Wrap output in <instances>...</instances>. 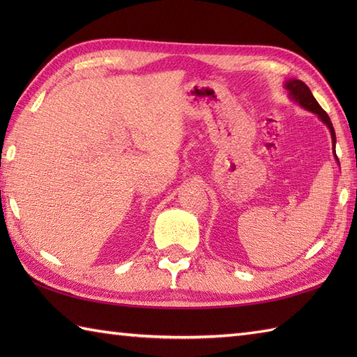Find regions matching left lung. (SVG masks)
<instances>
[{
  "mask_svg": "<svg viewBox=\"0 0 357 357\" xmlns=\"http://www.w3.org/2000/svg\"><path fill=\"white\" fill-rule=\"evenodd\" d=\"M285 89L290 92V95L293 96L294 101H298L302 107L316 113L317 116H319L325 124L328 126L330 132H331V139H333V149H335V144H336V133H335V128H333V124L330 121V116L327 115V112H325L319 102H317L314 100V96L312 93V90L308 89V86L305 84V82H302L299 79H290L285 82ZM335 156H336V151H335ZM337 158V156H336Z\"/></svg>",
  "mask_w": 357,
  "mask_h": 357,
  "instance_id": "obj_1",
  "label": "left lung"
}]
</instances>
